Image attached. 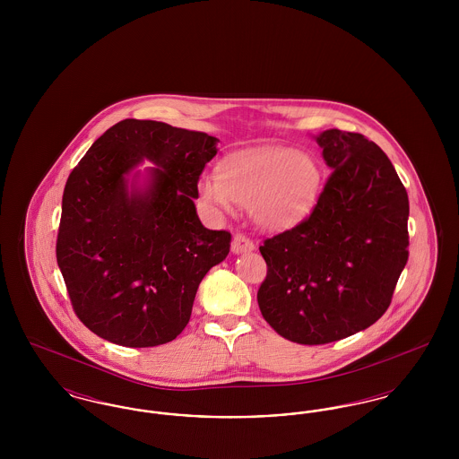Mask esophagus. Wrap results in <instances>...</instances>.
I'll return each mask as SVG.
<instances>
[{"label":"esophagus","mask_w":459,"mask_h":459,"mask_svg":"<svg viewBox=\"0 0 459 459\" xmlns=\"http://www.w3.org/2000/svg\"><path fill=\"white\" fill-rule=\"evenodd\" d=\"M255 249V244L249 238H246L244 234H236L232 239V253L242 255V253H249Z\"/></svg>","instance_id":"esophagus-1"}]
</instances>
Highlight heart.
I'll list each match as a JSON object with an SVG mask.
<instances>
[{
  "label": "heart",
  "mask_w": 459,
  "mask_h": 459,
  "mask_svg": "<svg viewBox=\"0 0 459 459\" xmlns=\"http://www.w3.org/2000/svg\"><path fill=\"white\" fill-rule=\"evenodd\" d=\"M322 184L313 156L290 148L262 146L229 154L219 175L201 178L208 203L230 212L234 201L249 206L251 219L266 230L294 227L311 212Z\"/></svg>",
  "instance_id": "b5f03b06"
}]
</instances>
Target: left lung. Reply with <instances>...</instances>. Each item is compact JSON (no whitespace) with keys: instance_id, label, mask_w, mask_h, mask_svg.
Masks as SVG:
<instances>
[{"instance_id":"obj_1","label":"left lung","mask_w":459,"mask_h":459,"mask_svg":"<svg viewBox=\"0 0 459 459\" xmlns=\"http://www.w3.org/2000/svg\"><path fill=\"white\" fill-rule=\"evenodd\" d=\"M332 169L307 219L260 246L263 318L298 344H328L373 325L408 262V193L375 143L356 132L316 135Z\"/></svg>"}]
</instances>
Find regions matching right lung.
<instances>
[{"label":"right lung","mask_w":459,"mask_h":459,"mask_svg":"<svg viewBox=\"0 0 459 459\" xmlns=\"http://www.w3.org/2000/svg\"><path fill=\"white\" fill-rule=\"evenodd\" d=\"M217 137L126 118L109 127L68 175L56 262L86 327L126 348L167 344L186 328L197 287L223 262L230 232L210 230L195 199ZM146 157L144 188L128 174ZM136 175H134L135 177Z\"/></svg>","instance_id":"1"}]
</instances>
